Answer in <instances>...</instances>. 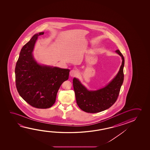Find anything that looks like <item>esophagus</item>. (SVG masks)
Returning <instances> with one entry per match:
<instances>
[{"mask_svg": "<svg viewBox=\"0 0 150 150\" xmlns=\"http://www.w3.org/2000/svg\"><path fill=\"white\" fill-rule=\"evenodd\" d=\"M78 74V71L77 69H72L71 71H70V75L72 76V77H75V76H77Z\"/></svg>", "mask_w": 150, "mask_h": 150, "instance_id": "obj_1", "label": "esophagus"}]
</instances>
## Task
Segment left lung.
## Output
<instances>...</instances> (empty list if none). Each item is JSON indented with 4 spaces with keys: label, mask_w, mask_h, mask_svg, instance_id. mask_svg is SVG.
Masks as SVG:
<instances>
[{
    "label": "left lung",
    "mask_w": 150,
    "mask_h": 150,
    "mask_svg": "<svg viewBox=\"0 0 150 150\" xmlns=\"http://www.w3.org/2000/svg\"><path fill=\"white\" fill-rule=\"evenodd\" d=\"M115 52L122 57V64L118 74L106 87L97 91H88L78 79H73L76 103L83 111L88 113L99 112L110 108L117 100L124 79L125 59L119 50Z\"/></svg>",
    "instance_id": "8db88e82"
}]
</instances>
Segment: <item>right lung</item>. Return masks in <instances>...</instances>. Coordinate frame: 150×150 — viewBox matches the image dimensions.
I'll list each match as a JSON object with an SVG mask.
<instances>
[{
  "instance_id": "right-lung-1",
  "label": "right lung",
  "mask_w": 150,
  "mask_h": 150,
  "mask_svg": "<svg viewBox=\"0 0 150 150\" xmlns=\"http://www.w3.org/2000/svg\"><path fill=\"white\" fill-rule=\"evenodd\" d=\"M34 35L21 50L15 67L16 85L18 93L30 105L39 109L50 108L56 100L57 91L69 79V69L40 65L32 55L38 37Z\"/></svg>"
}]
</instances>
